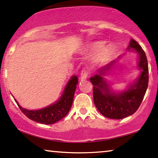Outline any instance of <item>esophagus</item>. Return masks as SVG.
<instances>
[{
  "mask_svg": "<svg viewBox=\"0 0 158 158\" xmlns=\"http://www.w3.org/2000/svg\"><path fill=\"white\" fill-rule=\"evenodd\" d=\"M88 74H89V73H88V71L86 70V69H83V70L81 71V76H80L81 80H85V79H87V77H88Z\"/></svg>",
  "mask_w": 158,
  "mask_h": 158,
  "instance_id": "obj_1",
  "label": "esophagus"
}]
</instances>
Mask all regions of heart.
<instances>
[{
    "instance_id": "heart-1",
    "label": "heart",
    "mask_w": 158,
    "mask_h": 158,
    "mask_svg": "<svg viewBox=\"0 0 158 158\" xmlns=\"http://www.w3.org/2000/svg\"><path fill=\"white\" fill-rule=\"evenodd\" d=\"M105 44L102 42H98V43H94L89 48L90 53H96V52H100L104 47ZM115 48L114 46H110L105 48L102 51L99 52L96 56V60L99 63H104L108 61L110 58L114 55L115 52Z\"/></svg>"
}]
</instances>
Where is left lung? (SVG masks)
I'll list each match as a JSON object with an SVG mask.
<instances>
[{
  "instance_id": "1",
  "label": "left lung",
  "mask_w": 158,
  "mask_h": 158,
  "mask_svg": "<svg viewBox=\"0 0 158 158\" xmlns=\"http://www.w3.org/2000/svg\"><path fill=\"white\" fill-rule=\"evenodd\" d=\"M134 49L139 54V77L127 90L116 94L110 89L102 76L117 61L113 60L98 71V73L90 78L93 85V99L96 108L105 117L113 119H122L134 114L140 106L146 93L149 81L148 63L145 52L137 42L131 39L128 50Z\"/></svg>"
}]
</instances>
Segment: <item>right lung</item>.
I'll use <instances>...</instances> for the list:
<instances>
[{
	"instance_id": "obj_1",
	"label": "right lung",
	"mask_w": 158,
	"mask_h": 158,
	"mask_svg": "<svg viewBox=\"0 0 158 158\" xmlns=\"http://www.w3.org/2000/svg\"><path fill=\"white\" fill-rule=\"evenodd\" d=\"M77 84V77L73 76L67 83L64 93L59 100L51 106L40 110H30L23 108L19 105L16 99L14 100L22 112L29 119L44 124H53L68 114L72 106L73 95Z\"/></svg>"
}]
</instances>
